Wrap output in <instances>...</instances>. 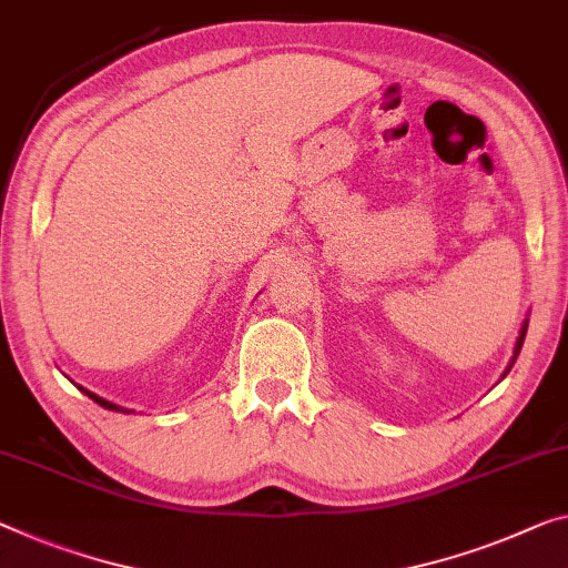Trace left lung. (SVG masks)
<instances>
[{
    "label": "left lung",
    "mask_w": 568,
    "mask_h": 568,
    "mask_svg": "<svg viewBox=\"0 0 568 568\" xmlns=\"http://www.w3.org/2000/svg\"><path fill=\"white\" fill-rule=\"evenodd\" d=\"M526 329H528V320H526V322H523V327H520V335H518V339H516V347H513V357H510L508 368H505V373H503V378H505V375H508V371L513 368V363H516V357H518V353H520V347H523V339H526Z\"/></svg>",
    "instance_id": "left-lung-1"
}]
</instances>
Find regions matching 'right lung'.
Here are the masks:
<instances>
[{"label":"right lung","mask_w":568,"mask_h":568,"mask_svg":"<svg viewBox=\"0 0 568 568\" xmlns=\"http://www.w3.org/2000/svg\"><path fill=\"white\" fill-rule=\"evenodd\" d=\"M78 386V383H75ZM78 390H83L85 396H89L91 400H95V404L99 406H103V408H109V412H119V414H134V412H129V408H121V406H116V404H111V400H106V398H101V396H95L93 390H89V388H83V386H78Z\"/></svg>","instance_id":"1"}]
</instances>
